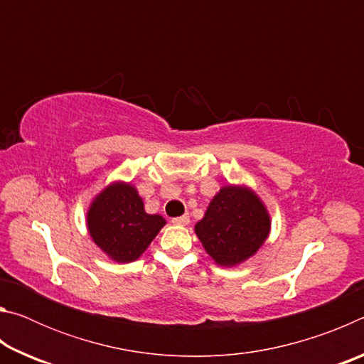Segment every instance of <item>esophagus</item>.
<instances>
[{"instance_id": "obj_1", "label": "esophagus", "mask_w": 364, "mask_h": 364, "mask_svg": "<svg viewBox=\"0 0 364 364\" xmlns=\"http://www.w3.org/2000/svg\"><path fill=\"white\" fill-rule=\"evenodd\" d=\"M171 221H173L175 225H183L184 226V225L189 223V215H181V217H176V218H173Z\"/></svg>"}]
</instances>
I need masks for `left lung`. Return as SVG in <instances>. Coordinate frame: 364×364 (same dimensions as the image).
<instances>
[{
    "label": "left lung",
    "mask_w": 364,
    "mask_h": 364,
    "mask_svg": "<svg viewBox=\"0 0 364 364\" xmlns=\"http://www.w3.org/2000/svg\"><path fill=\"white\" fill-rule=\"evenodd\" d=\"M269 225V215L255 193L241 186H225L196 225V234L215 263L234 267L262 247Z\"/></svg>",
    "instance_id": "obj_1"
}]
</instances>
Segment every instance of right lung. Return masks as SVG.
Returning <instances> with one entry per match:
<instances>
[{
    "instance_id": "add662e5",
    "label": "right lung",
    "mask_w": 364,
    "mask_h": 364,
    "mask_svg": "<svg viewBox=\"0 0 364 364\" xmlns=\"http://www.w3.org/2000/svg\"><path fill=\"white\" fill-rule=\"evenodd\" d=\"M88 231L97 247L115 262H134L162 230L160 215L144 212L143 199L130 183H114L88 210Z\"/></svg>"
}]
</instances>
